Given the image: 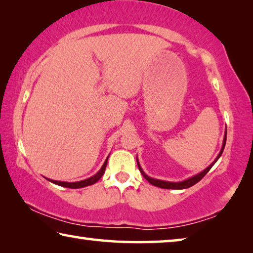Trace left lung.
Returning a JSON list of instances; mask_svg holds the SVG:
<instances>
[{
	"label": "left lung",
	"mask_w": 253,
	"mask_h": 253,
	"mask_svg": "<svg viewBox=\"0 0 253 253\" xmlns=\"http://www.w3.org/2000/svg\"><path fill=\"white\" fill-rule=\"evenodd\" d=\"M225 142H226V131H225V135H224L223 145H222L221 152L219 153V155L216 156L215 160H214V162L211 163V165H209L208 168L205 169L204 170H202V172H201V173L196 174V175H194V176H192V177L187 178V179H184V181H182V182H168V181H162V179L152 178V177L147 176V175L144 173V170L142 169V168H140L138 161H137V165H138V169H139V170H140V173L143 174V176H144L145 178H146L149 183L153 184V185H155V186H157V187H161V188H172V190H183V188H187V187L193 186L194 184H196L199 181H201V179H202V178L205 176V175H207V173L209 172L210 169H212V166H213L214 164H215L216 161L219 160L220 156L222 155V153H223V149H224V146H225Z\"/></svg>",
	"instance_id": "obj_1"
}]
</instances>
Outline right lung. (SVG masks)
<instances>
[{
  "label": "right lung",
  "instance_id": "right-lung-1",
  "mask_svg": "<svg viewBox=\"0 0 253 253\" xmlns=\"http://www.w3.org/2000/svg\"><path fill=\"white\" fill-rule=\"evenodd\" d=\"M107 161H108V157L106 158V161L104 163V165L101 166V169H99V172L97 174L93 175V176L89 177L87 179H84V181H79V182H61V181H53V179H49L50 182H52L54 184H57V185L60 186H63V187H69V188H81V187H84V186H88V185H92V184H95L96 182H98L100 179V177L104 175L105 173V169H106V166H107Z\"/></svg>",
  "mask_w": 253,
  "mask_h": 253
}]
</instances>
